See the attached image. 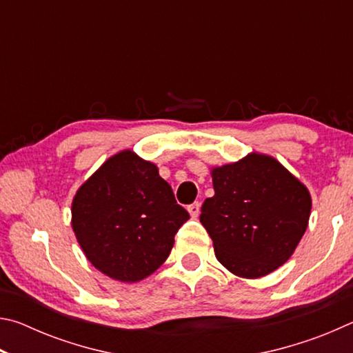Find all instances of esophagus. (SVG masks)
<instances>
[{"label": "esophagus", "mask_w": 353, "mask_h": 353, "mask_svg": "<svg viewBox=\"0 0 353 353\" xmlns=\"http://www.w3.org/2000/svg\"><path fill=\"white\" fill-rule=\"evenodd\" d=\"M187 210H188L191 218H198L199 212H201V204H199V202H194V204H191V205L187 207Z\"/></svg>", "instance_id": "esophagus-1"}]
</instances>
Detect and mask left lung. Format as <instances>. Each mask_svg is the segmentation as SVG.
I'll return each mask as SVG.
<instances>
[{
    "instance_id": "8db88e82",
    "label": "left lung",
    "mask_w": 353,
    "mask_h": 353,
    "mask_svg": "<svg viewBox=\"0 0 353 353\" xmlns=\"http://www.w3.org/2000/svg\"><path fill=\"white\" fill-rule=\"evenodd\" d=\"M214 196L201 207V223L227 271L260 279L294 254L308 227L312 194L272 155L249 152L210 168Z\"/></svg>"
}]
</instances>
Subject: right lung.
<instances>
[{
  "label": "right lung",
  "mask_w": 353,
  "mask_h": 353,
  "mask_svg": "<svg viewBox=\"0 0 353 353\" xmlns=\"http://www.w3.org/2000/svg\"><path fill=\"white\" fill-rule=\"evenodd\" d=\"M188 218L157 165L130 149L107 159L71 202V227L82 252L99 272L123 283L157 271Z\"/></svg>",
  "instance_id": "add662e5"
}]
</instances>
